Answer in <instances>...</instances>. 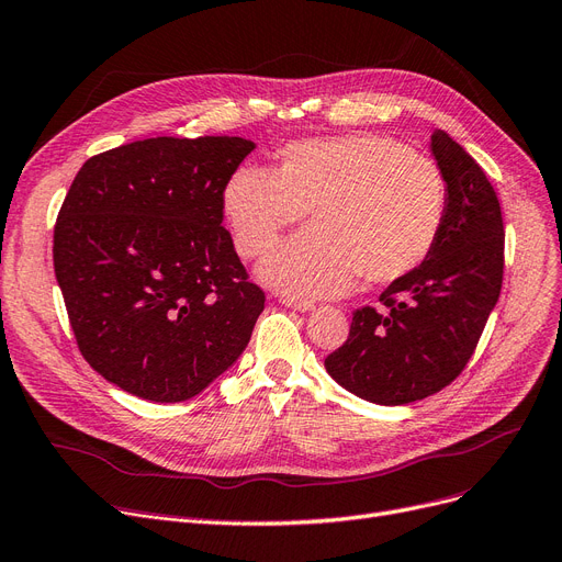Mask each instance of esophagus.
<instances>
[{
    "instance_id": "obj_1",
    "label": "esophagus",
    "mask_w": 562,
    "mask_h": 562,
    "mask_svg": "<svg viewBox=\"0 0 562 562\" xmlns=\"http://www.w3.org/2000/svg\"><path fill=\"white\" fill-rule=\"evenodd\" d=\"M281 302L285 304V306H290V308H295V311H311L313 308V302H306V300H297V297H281Z\"/></svg>"
}]
</instances>
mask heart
Listing matches in <instances>:
<instances>
[{
    "label": "heart",
    "instance_id": "b5f03b06",
    "mask_svg": "<svg viewBox=\"0 0 562 562\" xmlns=\"http://www.w3.org/2000/svg\"><path fill=\"white\" fill-rule=\"evenodd\" d=\"M223 207L239 256L258 258L308 210L313 226L260 265L288 295H339L362 272L392 283L429 258L447 212V182L429 156L369 133L290 143L279 170L237 168Z\"/></svg>",
    "mask_w": 562,
    "mask_h": 562
}]
</instances>
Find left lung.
<instances>
[{
    "instance_id": "8db88e82",
    "label": "left lung",
    "mask_w": 562,
    "mask_h": 562,
    "mask_svg": "<svg viewBox=\"0 0 562 562\" xmlns=\"http://www.w3.org/2000/svg\"><path fill=\"white\" fill-rule=\"evenodd\" d=\"M431 151L447 182L434 251L387 285L383 308H357L346 344L325 357L336 383L380 406H403L450 385L473 357L503 285L505 228L496 191L445 131L431 133Z\"/></svg>"
}]
</instances>
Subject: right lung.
I'll return each instance as SVG.
<instances>
[{
  "mask_svg": "<svg viewBox=\"0 0 562 562\" xmlns=\"http://www.w3.org/2000/svg\"><path fill=\"white\" fill-rule=\"evenodd\" d=\"M254 147L164 136L78 170L55 223V277L76 344L108 383L187 401L249 344L265 293L221 221L223 191Z\"/></svg>",
  "mask_w": 562,
  "mask_h": 562,
  "instance_id": "1",
  "label": "right lung"
}]
</instances>
